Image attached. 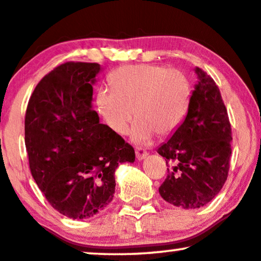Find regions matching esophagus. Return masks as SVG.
<instances>
[{
  "instance_id": "esophagus-1",
  "label": "esophagus",
  "mask_w": 261,
  "mask_h": 261,
  "mask_svg": "<svg viewBox=\"0 0 261 261\" xmlns=\"http://www.w3.org/2000/svg\"><path fill=\"white\" fill-rule=\"evenodd\" d=\"M136 155L138 160H144L147 156V151L145 149H143V147H137Z\"/></svg>"
}]
</instances>
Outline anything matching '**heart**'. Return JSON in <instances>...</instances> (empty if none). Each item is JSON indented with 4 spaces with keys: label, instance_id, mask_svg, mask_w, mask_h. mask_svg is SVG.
Returning a JSON list of instances; mask_svg holds the SVG:
<instances>
[{
    "label": "heart",
    "instance_id": "b5f03b06",
    "mask_svg": "<svg viewBox=\"0 0 261 261\" xmlns=\"http://www.w3.org/2000/svg\"><path fill=\"white\" fill-rule=\"evenodd\" d=\"M111 88L96 93V106L106 124L117 134L128 133L134 114L133 138L147 141L172 134L181 124L191 99V82L179 69L140 64L118 67Z\"/></svg>",
    "mask_w": 261,
    "mask_h": 261
}]
</instances>
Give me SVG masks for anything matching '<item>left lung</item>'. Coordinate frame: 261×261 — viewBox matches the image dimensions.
<instances>
[{"instance_id": "1", "label": "left lung", "mask_w": 261, "mask_h": 261, "mask_svg": "<svg viewBox=\"0 0 261 261\" xmlns=\"http://www.w3.org/2000/svg\"><path fill=\"white\" fill-rule=\"evenodd\" d=\"M198 81L188 115L157 152L168 174L159 191L168 203L184 209L203 207L220 192L231 157L229 115L214 80L196 67Z\"/></svg>"}]
</instances>
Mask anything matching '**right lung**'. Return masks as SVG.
Here are the masks:
<instances>
[{
	"label": "right lung",
	"instance_id": "1",
	"mask_svg": "<svg viewBox=\"0 0 261 261\" xmlns=\"http://www.w3.org/2000/svg\"><path fill=\"white\" fill-rule=\"evenodd\" d=\"M96 63L67 62L38 82L25 114L32 178L47 201L71 219L101 212L115 194V170L136 161L133 146L93 110Z\"/></svg>",
	"mask_w": 261,
	"mask_h": 261
}]
</instances>
